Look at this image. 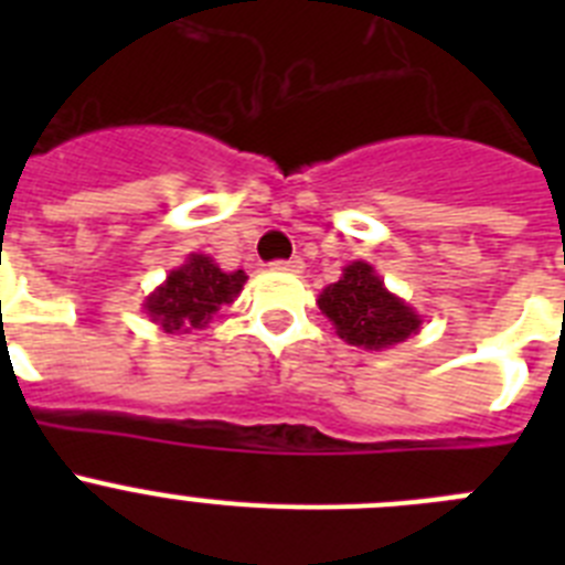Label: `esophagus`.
Returning a JSON list of instances; mask_svg holds the SVG:
<instances>
[{"instance_id": "obj_1", "label": "esophagus", "mask_w": 565, "mask_h": 565, "mask_svg": "<svg viewBox=\"0 0 565 565\" xmlns=\"http://www.w3.org/2000/svg\"><path fill=\"white\" fill-rule=\"evenodd\" d=\"M274 271H288V274H302V268H306V263L299 257H291V259H274L271 263Z\"/></svg>"}]
</instances>
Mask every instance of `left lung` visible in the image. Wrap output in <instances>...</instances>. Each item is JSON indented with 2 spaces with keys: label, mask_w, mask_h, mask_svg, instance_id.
<instances>
[{
  "label": "left lung",
  "mask_w": 565,
  "mask_h": 565,
  "mask_svg": "<svg viewBox=\"0 0 565 565\" xmlns=\"http://www.w3.org/2000/svg\"><path fill=\"white\" fill-rule=\"evenodd\" d=\"M317 306L344 342L364 351H384L422 328V317L387 291L384 279L364 259L344 268L342 277L319 294Z\"/></svg>",
  "instance_id": "1"
}]
</instances>
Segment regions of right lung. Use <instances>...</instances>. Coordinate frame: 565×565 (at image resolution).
Wrapping results in <instances>:
<instances>
[{"mask_svg":"<svg viewBox=\"0 0 565 565\" xmlns=\"http://www.w3.org/2000/svg\"><path fill=\"white\" fill-rule=\"evenodd\" d=\"M243 282V271H223L206 254H189L186 263L149 294L143 311L167 333H186L209 326L214 313L234 302Z\"/></svg>","mask_w":565,"mask_h":565,"instance_id":"obj_1","label":"right lung"}]
</instances>
